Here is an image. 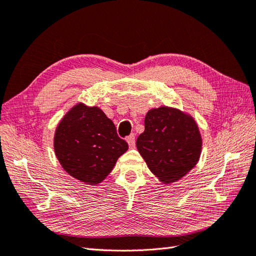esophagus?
Here are the masks:
<instances>
[{
	"instance_id": "34e87169",
	"label": "esophagus",
	"mask_w": 256,
	"mask_h": 256,
	"mask_svg": "<svg viewBox=\"0 0 256 256\" xmlns=\"http://www.w3.org/2000/svg\"><path fill=\"white\" fill-rule=\"evenodd\" d=\"M126 140H127V142H128V144H129V146H130V148H134V146H136L134 134H130V136H128Z\"/></svg>"
}]
</instances>
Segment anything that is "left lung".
Masks as SVG:
<instances>
[{
    "label": "left lung",
    "instance_id": "1",
    "mask_svg": "<svg viewBox=\"0 0 256 256\" xmlns=\"http://www.w3.org/2000/svg\"><path fill=\"white\" fill-rule=\"evenodd\" d=\"M137 149L163 183L178 180L200 160L202 137L192 116L166 106L146 112Z\"/></svg>",
    "mask_w": 256,
    "mask_h": 256
}]
</instances>
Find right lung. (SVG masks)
<instances>
[{
    "label": "right lung",
    "instance_id": "1",
    "mask_svg": "<svg viewBox=\"0 0 256 256\" xmlns=\"http://www.w3.org/2000/svg\"><path fill=\"white\" fill-rule=\"evenodd\" d=\"M56 156L73 178L90 185L104 180L128 144L98 107L80 103L66 114L56 129Z\"/></svg>",
    "mask_w": 256,
    "mask_h": 256
}]
</instances>
